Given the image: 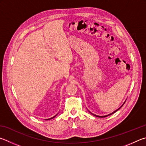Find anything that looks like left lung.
I'll use <instances>...</instances> for the list:
<instances>
[{
  "instance_id": "obj_1",
  "label": "left lung",
  "mask_w": 146,
  "mask_h": 146,
  "mask_svg": "<svg viewBox=\"0 0 146 146\" xmlns=\"http://www.w3.org/2000/svg\"><path fill=\"white\" fill-rule=\"evenodd\" d=\"M122 106H123V105H122ZM122 106H121V107H122ZM121 107H120V108H119L118 110H115V111H113V113H110V114H109V115H105V116H98V115H94V114H93V115H94V116H96V117H108V116H109V115H112V114H113V113H115V112H116L117 111H118V110H119L120 108H121Z\"/></svg>"
}]
</instances>
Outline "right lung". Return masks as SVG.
<instances>
[{
	"label": "right lung",
	"instance_id": "obj_1",
	"mask_svg": "<svg viewBox=\"0 0 146 146\" xmlns=\"http://www.w3.org/2000/svg\"><path fill=\"white\" fill-rule=\"evenodd\" d=\"M56 115H55L54 117H52V118H50V119H47V120H49V119H53L54 118V117H55Z\"/></svg>",
	"mask_w": 146,
	"mask_h": 146
}]
</instances>
